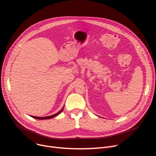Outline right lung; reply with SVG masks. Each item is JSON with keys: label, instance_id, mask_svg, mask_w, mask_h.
Here are the masks:
<instances>
[{"label": "right lung", "instance_id": "add662e5", "mask_svg": "<svg viewBox=\"0 0 156 156\" xmlns=\"http://www.w3.org/2000/svg\"><path fill=\"white\" fill-rule=\"evenodd\" d=\"M63 110V108L59 111V112H58L57 113H56V114H54V115H52V116H47V117H37V116H31L32 118H35V119H51V118H54V117H55V116H57V115H58V114H59L61 112H62V111Z\"/></svg>", "mask_w": 156, "mask_h": 156}]
</instances>
